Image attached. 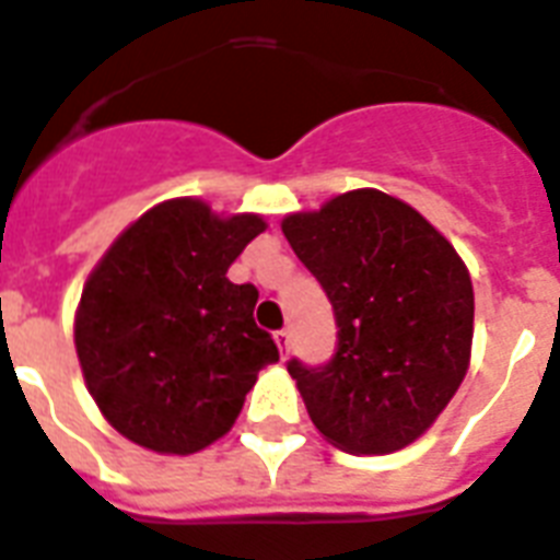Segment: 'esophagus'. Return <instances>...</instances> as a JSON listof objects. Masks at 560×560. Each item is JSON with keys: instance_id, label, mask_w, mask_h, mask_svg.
<instances>
[{"instance_id": "1", "label": "esophagus", "mask_w": 560, "mask_h": 560, "mask_svg": "<svg viewBox=\"0 0 560 560\" xmlns=\"http://www.w3.org/2000/svg\"><path fill=\"white\" fill-rule=\"evenodd\" d=\"M276 345H279V351L288 357V351H290V330H288V327L276 330Z\"/></svg>"}]
</instances>
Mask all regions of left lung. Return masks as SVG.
<instances>
[{"label": "left lung", "instance_id": "1", "mask_svg": "<svg viewBox=\"0 0 560 560\" xmlns=\"http://www.w3.org/2000/svg\"><path fill=\"white\" fill-rule=\"evenodd\" d=\"M281 233L327 293L339 327L325 365L288 362L313 425L351 454L406 448L469 371V270L417 209L380 189L293 212Z\"/></svg>", "mask_w": 560, "mask_h": 560}]
</instances>
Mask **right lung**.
I'll return each instance as SVG.
<instances>
[{"label": "right lung", "mask_w": 560, "mask_h": 560, "mask_svg": "<svg viewBox=\"0 0 560 560\" xmlns=\"http://www.w3.org/2000/svg\"><path fill=\"white\" fill-rule=\"evenodd\" d=\"M265 226L261 215L221 218L175 198L100 258L74 345L89 394L122 438L161 454L201 452L233 429L258 371L279 362L253 319L258 290L226 279Z\"/></svg>", "instance_id": "1"}]
</instances>
